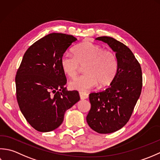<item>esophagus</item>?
Masks as SVG:
<instances>
[{
	"label": "esophagus",
	"instance_id": "obj_1",
	"mask_svg": "<svg viewBox=\"0 0 160 160\" xmlns=\"http://www.w3.org/2000/svg\"><path fill=\"white\" fill-rule=\"evenodd\" d=\"M79 95L81 99H86L88 97V94L85 92H79Z\"/></svg>",
	"mask_w": 160,
	"mask_h": 160
}]
</instances>
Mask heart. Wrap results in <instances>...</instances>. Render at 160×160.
<instances>
[{"label": "heart", "instance_id": "obj_1", "mask_svg": "<svg viewBox=\"0 0 160 160\" xmlns=\"http://www.w3.org/2000/svg\"><path fill=\"white\" fill-rule=\"evenodd\" d=\"M74 56L64 54L61 58L63 72L73 79L81 66H85L83 74L70 82L72 90L86 91L97 86H106L115 79L118 70V61L113 51L104 50L91 42H83L74 49Z\"/></svg>", "mask_w": 160, "mask_h": 160}]
</instances>
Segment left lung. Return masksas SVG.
<instances>
[{
  "label": "left lung",
  "mask_w": 160,
  "mask_h": 160,
  "mask_svg": "<svg viewBox=\"0 0 160 160\" xmlns=\"http://www.w3.org/2000/svg\"><path fill=\"white\" fill-rule=\"evenodd\" d=\"M107 43L116 52L118 70L106 90L90 93L91 108L86 117L94 131L108 134L121 129L129 121L142 88V68L132 51L109 37L95 38Z\"/></svg>",
  "instance_id": "1"
}]
</instances>
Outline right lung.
Returning a JSON list of instances; mask_svg holds the SVG:
<instances>
[{
  "label": "right lung",
  "mask_w": 160,
  "mask_h": 160,
  "mask_svg": "<svg viewBox=\"0 0 160 160\" xmlns=\"http://www.w3.org/2000/svg\"><path fill=\"white\" fill-rule=\"evenodd\" d=\"M77 39L52 33L25 52L15 78L16 99L25 119L39 132L57 128L68 109L80 99L77 90L68 91L61 58Z\"/></svg>",
  "instance_id": "1"
}]
</instances>
